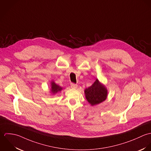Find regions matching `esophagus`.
Instances as JSON below:
<instances>
[{"label": "esophagus", "instance_id": "esophagus-1", "mask_svg": "<svg viewBox=\"0 0 151 151\" xmlns=\"http://www.w3.org/2000/svg\"><path fill=\"white\" fill-rule=\"evenodd\" d=\"M70 87H71L72 88H74V89H76V88H77V87H78V85H77L76 84H75V83H70Z\"/></svg>", "mask_w": 151, "mask_h": 151}]
</instances>
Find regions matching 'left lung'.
Returning <instances> with one entry per match:
<instances>
[{
    "label": "left lung",
    "mask_w": 151,
    "mask_h": 151,
    "mask_svg": "<svg viewBox=\"0 0 151 151\" xmlns=\"http://www.w3.org/2000/svg\"><path fill=\"white\" fill-rule=\"evenodd\" d=\"M86 99L91 106L98 104L104 101L107 97V89L96 79L93 84L85 90Z\"/></svg>",
    "instance_id": "obj_1"
}]
</instances>
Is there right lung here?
I'll return each instance as SVG.
<instances>
[{"mask_svg":"<svg viewBox=\"0 0 151 151\" xmlns=\"http://www.w3.org/2000/svg\"><path fill=\"white\" fill-rule=\"evenodd\" d=\"M51 91L54 94L57 93L58 92L62 90V88L59 85H57L54 82H51Z\"/></svg>","mask_w":151,"mask_h":151,"instance_id":"right-lung-1","label":"right lung"}]
</instances>
